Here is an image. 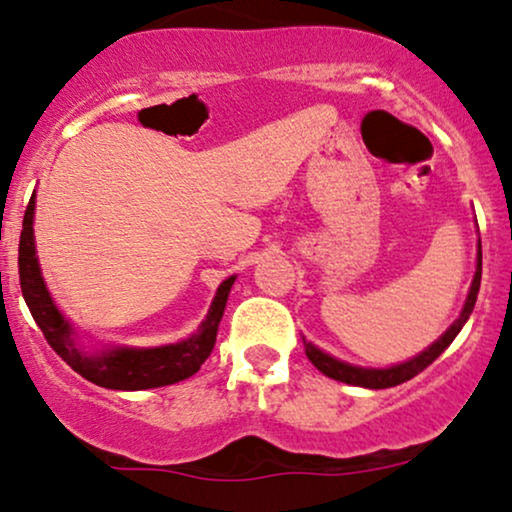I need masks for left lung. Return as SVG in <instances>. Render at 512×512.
<instances>
[{
	"instance_id": "obj_1",
	"label": "left lung",
	"mask_w": 512,
	"mask_h": 512,
	"mask_svg": "<svg viewBox=\"0 0 512 512\" xmlns=\"http://www.w3.org/2000/svg\"><path fill=\"white\" fill-rule=\"evenodd\" d=\"M480 277H482V244L478 240L475 275H473L471 289H468V296L464 300V307H461L459 317L452 321V326L447 328V331L440 335L436 342H431V345L426 347L424 352H419L417 356H412V359H408V361L394 363V366H387V368H363V366H354V363L342 361V359H338V356L324 352V349H319L317 345H314V342L303 338L307 359H310L314 363V368L321 370V373H324L326 377H331V380H338V382H345V384H352V387L387 389V387H396V384L408 382L415 375L422 373L424 368H429L431 363L436 361L438 356L452 345V340L457 338L461 328H464V324L468 321V317H471V312L475 307V300H478Z\"/></svg>"
}]
</instances>
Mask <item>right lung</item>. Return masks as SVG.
Segmentation results:
<instances>
[{
    "label": "right lung",
    "mask_w": 512,
    "mask_h": 512,
    "mask_svg": "<svg viewBox=\"0 0 512 512\" xmlns=\"http://www.w3.org/2000/svg\"><path fill=\"white\" fill-rule=\"evenodd\" d=\"M34 207H37V191L32 193L30 205L25 209L23 233H20V289H23V298L34 321H37L48 345L55 349V354L81 377H86L88 382L118 391L167 387V384L181 382L198 373L214 349L223 310H226L237 275H230L219 284L207 317L200 321V326L188 338L158 347L111 345V342L97 347L86 345L79 326H74V321L65 317V312L60 310L51 291H48L44 275H41L37 244H34Z\"/></svg>",
    "instance_id": "right-lung-1"
}]
</instances>
